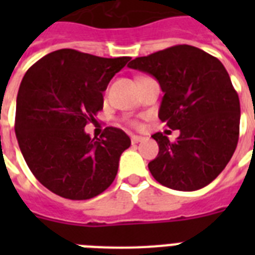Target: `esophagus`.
Returning <instances> with one entry per match:
<instances>
[{
    "instance_id": "obj_1",
    "label": "esophagus",
    "mask_w": 255,
    "mask_h": 255,
    "mask_svg": "<svg viewBox=\"0 0 255 255\" xmlns=\"http://www.w3.org/2000/svg\"><path fill=\"white\" fill-rule=\"evenodd\" d=\"M144 139H145V137H143V136H139V135H132V136H131L132 144L140 143V141H143Z\"/></svg>"
}]
</instances>
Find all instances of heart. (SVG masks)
Returning a JSON list of instances; mask_svg holds the SVG:
<instances>
[{
	"instance_id": "1",
	"label": "heart",
	"mask_w": 255,
	"mask_h": 255,
	"mask_svg": "<svg viewBox=\"0 0 255 255\" xmlns=\"http://www.w3.org/2000/svg\"><path fill=\"white\" fill-rule=\"evenodd\" d=\"M135 124H136V123H135Z\"/></svg>"
}]
</instances>
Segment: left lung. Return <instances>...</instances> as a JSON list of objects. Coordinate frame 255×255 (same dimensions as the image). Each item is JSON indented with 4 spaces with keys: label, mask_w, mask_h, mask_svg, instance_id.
I'll return each mask as SVG.
<instances>
[{
    "label": "left lung",
    "mask_w": 255,
    "mask_h": 255,
    "mask_svg": "<svg viewBox=\"0 0 255 255\" xmlns=\"http://www.w3.org/2000/svg\"><path fill=\"white\" fill-rule=\"evenodd\" d=\"M129 69L156 78L164 92L159 118L180 136L170 143L157 132L159 155L148 164L161 185L174 190L201 189L221 173L240 135L237 91L221 62L189 45H177L136 58Z\"/></svg>",
    "instance_id": "8db88e82"
}]
</instances>
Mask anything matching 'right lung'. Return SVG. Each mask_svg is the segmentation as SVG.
<instances>
[{
  "label": "right lung",
  "mask_w": 255,
  "mask_h": 255,
  "mask_svg": "<svg viewBox=\"0 0 255 255\" xmlns=\"http://www.w3.org/2000/svg\"><path fill=\"white\" fill-rule=\"evenodd\" d=\"M129 59L61 49L26 71L17 95L15 136L27 167L53 193L88 200L115 180L131 139L115 127L91 139L85 127L103 110V91Z\"/></svg>",
  "instance_id": "right-lung-1"
}]
</instances>
